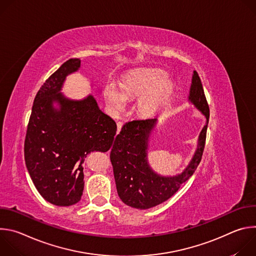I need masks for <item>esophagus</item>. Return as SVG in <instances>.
<instances>
[{
  "instance_id": "1",
  "label": "esophagus",
  "mask_w": 256,
  "mask_h": 256,
  "mask_svg": "<svg viewBox=\"0 0 256 256\" xmlns=\"http://www.w3.org/2000/svg\"><path fill=\"white\" fill-rule=\"evenodd\" d=\"M116 124H118V132H120V130H122V124H122V122H118Z\"/></svg>"
}]
</instances>
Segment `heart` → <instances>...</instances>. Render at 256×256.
Instances as JSON below:
<instances>
[{
    "label": "heart",
    "mask_w": 256,
    "mask_h": 256,
    "mask_svg": "<svg viewBox=\"0 0 256 256\" xmlns=\"http://www.w3.org/2000/svg\"><path fill=\"white\" fill-rule=\"evenodd\" d=\"M173 89L166 72L159 68H142L130 72L122 83V88L110 82L104 88V98L112 112H122L128 98L140 97L138 112L148 118L154 116L170 96Z\"/></svg>",
    "instance_id": "heart-1"
}]
</instances>
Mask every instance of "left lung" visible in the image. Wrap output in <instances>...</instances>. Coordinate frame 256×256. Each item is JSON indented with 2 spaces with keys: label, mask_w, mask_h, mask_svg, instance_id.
<instances>
[{
  "label": "left lung",
  "mask_w": 256,
  "mask_h": 256,
  "mask_svg": "<svg viewBox=\"0 0 256 256\" xmlns=\"http://www.w3.org/2000/svg\"><path fill=\"white\" fill-rule=\"evenodd\" d=\"M188 100L202 112L206 124L198 136V149L184 171L175 176L155 173L147 159L148 142L157 120H136L126 122L116 136L110 161L118 196L128 206L146 210L170 198L198 168L204 149L210 108L198 72L194 70Z\"/></svg>",
  "instance_id": "obj_1"
}]
</instances>
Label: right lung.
Instances as JSON below:
<instances>
[{"label": "right lung", "instance_id": "add662e5", "mask_svg": "<svg viewBox=\"0 0 256 256\" xmlns=\"http://www.w3.org/2000/svg\"><path fill=\"white\" fill-rule=\"evenodd\" d=\"M80 66L79 58L66 60L40 87L24 142L25 164L36 190L46 200L60 206L81 200L86 156L93 151L107 152L118 130L92 95L70 100L60 93L66 77ZM54 102L59 107L54 108Z\"/></svg>", "mask_w": 256, "mask_h": 256}]
</instances>
